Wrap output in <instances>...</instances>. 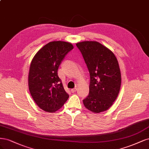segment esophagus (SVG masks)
I'll return each mask as SVG.
<instances>
[{
  "label": "esophagus",
  "mask_w": 149,
  "mask_h": 149,
  "mask_svg": "<svg viewBox=\"0 0 149 149\" xmlns=\"http://www.w3.org/2000/svg\"><path fill=\"white\" fill-rule=\"evenodd\" d=\"M77 88H73V89H71V92L72 93H74L75 92H76V91H77Z\"/></svg>",
  "instance_id": "obj_1"
}]
</instances>
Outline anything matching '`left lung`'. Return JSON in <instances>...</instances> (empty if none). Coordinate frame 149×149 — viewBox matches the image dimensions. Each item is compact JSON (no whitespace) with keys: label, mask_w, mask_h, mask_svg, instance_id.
Masks as SVG:
<instances>
[{"label":"left lung","mask_w":149,"mask_h":149,"mask_svg":"<svg viewBox=\"0 0 149 149\" xmlns=\"http://www.w3.org/2000/svg\"><path fill=\"white\" fill-rule=\"evenodd\" d=\"M90 75L89 94L83 100L89 111L100 113L108 110L116 100L121 85L118 61L113 52L97 41L77 42Z\"/></svg>","instance_id":"obj_1"}]
</instances>
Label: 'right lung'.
Listing matches in <instances>:
<instances>
[{
	"label": "right lung",
	"mask_w": 149,
	"mask_h": 149,
	"mask_svg": "<svg viewBox=\"0 0 149 149\" xmlns=\"http://www.w3.org/2000/svg\"><path fill=\"white\" fill-rule=\"evenodd\" d=\"M73 48L69 42L51 41L33 57L28 72V88L34 102L43 111L56 112L69 97L57 69L64 56Z\"/></svg>",
	"instance_id": "right-lung-1"
}]
</instances>
